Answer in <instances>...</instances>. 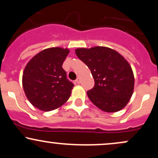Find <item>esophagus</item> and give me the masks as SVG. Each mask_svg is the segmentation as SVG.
<instances>
[{"mask_svg": "<svg viewBox=\"0 0 158 158\" xmlns=\"http://www.w3.org/2000/svg\"><path fill=\"white\" fill-rule=\"evenodd\" d=\"M76 82L78 83V84H79V83H80V78H79V77H78L77 79H76Z\"/></svg>", "mask_w": 158, "mask_h": 158, "instance_id": "obj_1", "label": "esophagus"}]
</instances>
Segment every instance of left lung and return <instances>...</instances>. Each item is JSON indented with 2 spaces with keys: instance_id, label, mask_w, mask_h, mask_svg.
<instances>
[{
  "instance_id": "8db88e82",
  "label": "left lung",
  "mask_w": 158,
  "mask_h": 158,
  "mask_svg": "<svg viewBox=\"0 0 158 158\" xmlns=\"http://www.w3.org/2000/svg\"><path fill=\"white\" fill-rule=\"evenodd\" d=\"M76 54L90 70L95 85L87 92L90 100L103 111L117 112L130 100L135 77L128 62L106 47L79 48Z\"/></svg>"
}]
</instances>
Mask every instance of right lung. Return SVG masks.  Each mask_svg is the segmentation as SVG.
<instances>
[{
  "instance_id": "right-lung-1",
  "label": "right lung",
  "mask_w": 158,
  "mask_h": 158,
  "mask_svg": "<svg viewBox=\"0 0 158 158\" xmlns=\"http://www.w3.org/2000/svg\"><path fill=\"white\" fill-rule=\"evenodd\" d=\"M68 49H45L34 56L25 67L22 77L23 90L35 108L50 111L64 105L74 85L67 79L62 64Z\"/></svg>"
}]
</instances>
